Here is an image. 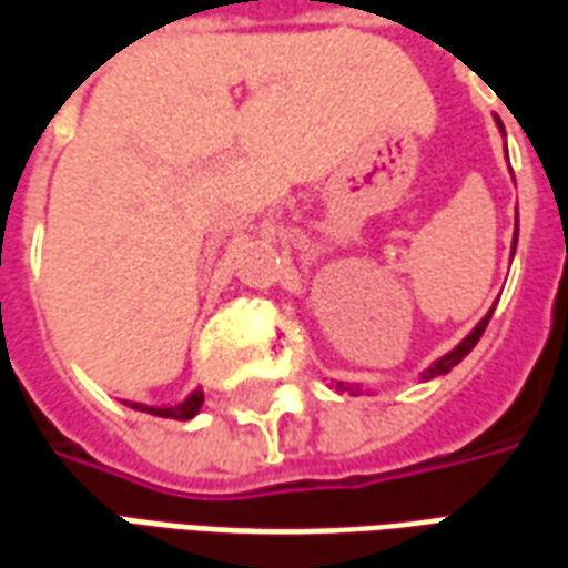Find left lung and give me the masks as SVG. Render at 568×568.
<instances>
[{"label":"left lung","mask_w":568,"mask_h":568,"mask_svg":"<svg viewBox=\"0 0 568 568\" xmlns=\"http://www.w3.org/2000/svg\"><path fill=\"white\" fill-rule=\"evenodd\" d=\"M514 248H517V231H514L511 258H514ZM489 316H493V310H489V313H487V316H484V320L477 322V325H475V328H471V332L465 334V337H463V341H459V344L453 346V349H450V353H447V356H440L438 362H432V365H428V368L423 371V381H432V377H438V374H447V371H450V368H456V365H459V362H463V358L468 356L471 349H475V344H477V341H480V334L487 332ZM337 389H346V393H349V395L362 393L358 386H349V383H337Z\"/></svg>","instance_id":"8db88e82"}]
</instances>
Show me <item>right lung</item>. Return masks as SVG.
Instances as JSON below:
<instances>
[{
    "mask_svg": "<svg viewBox=\"0 0 568 568\" xmlns=\"http://www.w3.org/2000/svg\"><path fill=\"white\" fill-rule=\"evenodd\" d=\"M124 405H130L133 410H142V414H151V417H163V419H191L197 417L200 407H203V393L200 389H194V393L187 395L185 402H179V405H142V402H124Z\"/></svg>",
    "mask_w": 568,
    "mask_h": 568,
    "instance_id": "1",
    "label": "right lung"
}]
</instances>
